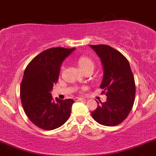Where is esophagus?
Returning <instances> with one entry per match:
<instances>
[{"label": "esophagus", "instance_id": "obj_1", "mask_svg": "<svg viewBox=\"0 0 156 156\" xmlns=\"http://www.w3.org/2000/svg\"><path fill=\"white\" fill-rule=\"evenodd\" d=\"M75 100L76 101H86V99H85V98L78 97V98H76V99H75Z\"/></svg>", "mask_w": 156, "mask_h": 156}]
</instances>
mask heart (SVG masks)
<instances>
[{
	"label": "heart",
	"instance_id": "b5f03b06",
	"mask_svg": "<svg viewBox=\"0 0 156 156\" xmlns=\"http://www.w3.org/2000/svg\"><path fill=\"white\" fill-rule=\"evenodd\" d=\"M76 63L78 68L82 71H85L87 68H94V63L92 59L88 57H85V56H81V57H78Z\"/></svg>",
	"mask_w": 156,
	"mask_h": 156
}]
</instances>
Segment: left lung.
<instances>
[{
  "instance_id": "obj_1",
  "label": "left lung",
  "mask_w": 156,
  "mask_h": 156,
  "mask_svg": "<svg viewBox=\"0 0 156 156\" xmlns=\"http://www.w3.org/2000/svg\"><path fill=\"white\" fill-rule=\"evenodd\" d=\"M101 61L103 77L100 88L107 96L92 112L96 122L104 126H116L127 118L135 98V83L126 57L107 45H89Z\"/></svg>"
}]
</instances>
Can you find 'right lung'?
I'll return each mask as SVG.
<instances>
[{"label":"right lung","instance_id":"add662e5","mask_svg":"<svg viewBox=\"0 0 156 156\" xmlns=\"http://www.w3.org/2000/svg\"><path fill=\"white\" fill-rule=\"evenodd\" d=\"M75 48L46 50L32 60L24 71L20 95L28 118L40 128L54 130L70 117L71 99H52L51 92L58 80L62 63Z\"/></svg>","mask_w":156,"mask_h":156}]
</instances>
